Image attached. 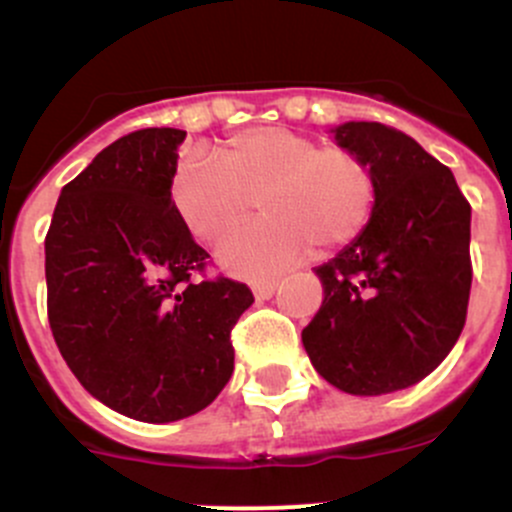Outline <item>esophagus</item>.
Listing matches in <instances>:
<instances>
[{
    "label": "esophagus",
    "mask_w": 512,
    "mask_h": 512,
    "mask_svg": "<svg viewBox=\"0 0 512 512\" xmlns=\"http://www.w3.org/2000/svg\"><path fill=\"white\" fill-rule=\"evenodd\" d=\"M277 285H280L277 280H262V282H255V285H252V292H255L257 299H270L272 294H275Z\"/></svg>",
    "instance_id": "obj_1"
}]
</instances>
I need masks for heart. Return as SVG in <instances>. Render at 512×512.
I'll list each match as a JSON object with an SVG mask.
<instances>
[{
    "mask_svg": "<svg viewBox=\"0 0 512 512\" xmlns=\"http://www.w3.org/2000/svg\"><path fill=\"white\" fill-rule=\"evenodd\" d=\"M379 183L359 153L322 146L285 126L235 133L215 160L190 158L175 168L170 203L180 223L205 245H218L260 205L265 218L232 235L220 265L240 277H270L314 250L354 242L376 208Z\"/></svg>",
    "mask_w": 512,
    "mask_h": 512,
    "instance_id": "obj_1",
    "label": "heart"
}]
</instances>
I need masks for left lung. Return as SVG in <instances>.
Instances as JSON below:
<instances>
[{"label":"left lung","mask_w":512,"mask_h":512,"mask_svg":"<svg viewBox=\"0 0 512 512\" xmlns=\"http://www.w3.org/2000/svg\"><path fill=\"white\" fill-rule=\"evenodd\" d=\"M334 138L371 165L379 195L366 230L317 267L324 302L302 342L337 389L391 394L431 374L461 337L471 203L451 170L396 128L349 121Z\"/></svg>","instance_id":"8db88e82"}]
</instances>
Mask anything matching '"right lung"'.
I'll return each mask as SVG.
<instances>
[{
	"label": "right lung",
	"mask_w": 512,
	"mask_h": 512,
	"mask_svg": "<svg viewBox=\"0 0 512 512\" xmlns=\"http://www.w3.org/2000/svg\"><path fill=\"white\" fill-rule=\"evenodd\" d=\"M185 131L118 138L61 188L46 232V314L89 394L148 423L188 418L235 369L232 327L255 302L208 277L210 255L170 203Z\"/></svg>",
	"instance_id": "obj_1"
}]
</instances>
